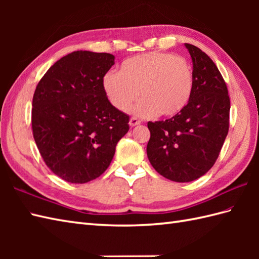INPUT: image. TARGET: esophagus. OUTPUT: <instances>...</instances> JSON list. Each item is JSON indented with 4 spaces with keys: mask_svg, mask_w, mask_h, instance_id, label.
Listing matches in <instances>:
<instances>
[{
    "mask_svg": "<svg viewBox=\"0 0 259 259\" xmlns=\"http://www.w3.org/2000/svg\"><path fill=\"white\" fill-rule=\"evenodd\" d=\"M140 123H141V121L139 119H137L136 117H131L130 120H129V124L131 126H136V125H138Z\"/></svg>",
    "mask_w": 259,
    "mask_h": 259,
    "instance_id": "esophagus-1",
    "label": "esophagus"
}]
</instances>
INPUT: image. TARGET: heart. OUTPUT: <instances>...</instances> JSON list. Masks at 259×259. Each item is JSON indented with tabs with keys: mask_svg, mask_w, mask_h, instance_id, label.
I'll use <instances>...</instances> for the list:
<instances>
[{
	"mask_svg": "<svg viewBox=\"0 0 259 259\" xmlns=\"http://www.w3.org/2000/svg\"><path fill=\"white\" fill-rule=\"evenodd\" d=\"M194 74L189 62L171 53L148 52L126 59L119 72H108L103 89L114 108L128 109L137 97L141 98L134 112L150 117L170 118L188 104Z\"/></svg>",
	"mask_w": 259,
	"mask_h": 259,
	"instance_id": "obj_1",
	"label": "heart"
}]
</instances>
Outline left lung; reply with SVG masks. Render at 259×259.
<instances>
[{"label":"left lung","instance_id":"1","mask_svg":"<svg viewBox=\"0 0 259 259\" xmlns=\"http://www.w3.org/2000/svg\"><path fill=\"white\" fill-rule=\"evenodd\" d=\"M185 46L194 68L190 100L172 118L148 122V159L158 174L177 183L200 178L213 166L229 129L226 82L205 52L188 43Z\"/></svg>","mask_w":259,"mask_h":259}]
</instances>
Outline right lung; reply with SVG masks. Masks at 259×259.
Listing matches in <instances>:
<instances>
[{
	"instance_id": "obj_1",
	"label": "right lung",
	"mask_w": 259,
	"mask_h": 259,
	"mask_svg": "<svg viewBox=\"0 0 259 259\" xmlns=\"http://www.w3.org/2000/svg\"><path fill=\"white\" fill-rule=\"evenodd\" d=\"M114 64L110 53L74 51L47 71L32 101V131L47 166L58 177L84 184L101 176L129 115L114 108L103 76Z\"/></svg>"
}]
</instances>
